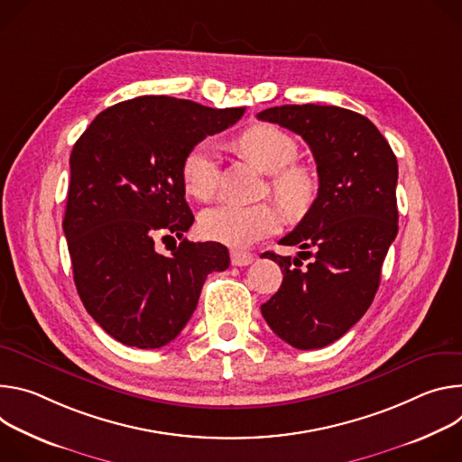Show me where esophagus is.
Segmentation results:
<instances>
[{"instance_id":"obj_1","label":"esophagus","mask_w":462,"mask_h":462,"mask_svg":"<svg viewBox=\"0 0 462 462\" xmlns=\"http://www.w3.org/2000/svg\"><path fill=\"white\" fill-rule=\"evenodd\" d=\"M253 263V254L249 251L231 249V264L233 266H247Z\"/></svg>"}]
</instances>
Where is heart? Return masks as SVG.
Returning a JSON list of instances; mask_svg holds the SVG:
<instances>
[{
	"label": "heart",
	"instance_id": "1",
	"mask_svg": "<svg viewBox=\"0 0 462 462\" xmlns=\"http://www.w3.org/2000/svg\"><path fill=\"white\" fill-rule=\"evenodd\" d=\"M236 146L251 163L272 174L270 189L288 215L300 217L310 209L318 180L306 167L291 165L297 158V143L290 134L273 125H253L236 137ZM180 178L185 192L196 199H209L215 194L218 156L209 141H199L185 152ZM279 226L281 213L272 203H220L199 217V231L205 238L235 249L273 235Z\"/></svg>",
	"mask_w": 462,
	"mask_h": 462
}]
</instances>
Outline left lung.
I'll return each mask as SVG.
<instances>
[{
  "instance_id": "1",
  "label": "left lung",
  "mask_w": 462,
  "mask_h": 462,
  "mask_svg": "<svg viewBox=\"0 0 462 462\" xmlns=\"http://www.w3.org/2000/svg\"><path fill=\"white\" fill-rule=\"evenodd\" d=\"M257 117L309 143L319 176L312 208L279 240L313 261L302 265L297 257L264 253L284 279L261 312L288 345L321 348L362 319L380 286L398 233L396 156L367 117L339 106L284 105Z\"/></svg>"
}]
</instances>
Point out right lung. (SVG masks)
I'll list each match as a JSON object with an SVG mask.
<instances>
[{
	"mask_svg": "<svg viewBox=\"0 0 462 462\" xmlns=\"http://www.w3.org/2000/svg\"><path fill=\"white\" fill-rule=\"evenodd\" d=\"M244 108L165 95L100 112L73 146L64 233L88 314L114 339L160 348L189 323L211 272L229 266L218 242H189L194 222L180 167L185 152L235 125ZM180 237L169 258L155 242Z\"/></svg>",
	"mask_w": 462,
	"mask_h": 462,
	"instance_id": "obj_1",
	"label": "right lung"
}]
</instances>
